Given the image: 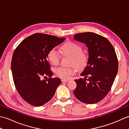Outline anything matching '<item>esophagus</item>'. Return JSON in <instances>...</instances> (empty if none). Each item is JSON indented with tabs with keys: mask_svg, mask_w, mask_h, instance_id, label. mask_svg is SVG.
<instances>
[{
	"mask_svg": "<svg viewBox=\"0 0 129 129\" xmlns=\"http://www.w3.org/2000/svg\"><path fill=\"white\" fill-rule=\"evenodd\" d=\"M61 81L62 82V83H68V82H69V80H65V79H62V80H61Z\"/></svg>",
	"mask_w": 129,
	"mask_h": 129,
	"instance_id": "1",
	"label": "esophagus"
}]
</instances>
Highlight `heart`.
<instances>
[{
  "label": "heart",
  "instance_id": "1",
  "mask_svg": "<svg viewBox=\"0 0 129 129\" xmlns=\"http://www.w3.org/2000/svg\"><path fill=\"white\" fill-rule=\"evenodd\" d=\"M60 51L64 55L71 56V65H75L79 69L85 66L87 62V56L84 52L82 51V47L79 44L74 42H68L60 47ZM47 57L51 64L55 66L58 65L61 59V55L55 49L53 48L49 51ZM77 71L75 66L70 68L61 67L57 68L55 73L57 76L62 79H68L74 74Z\"/></svg>",
  "mask_w": 129,
  "mask_h": 129
}]
</instances>
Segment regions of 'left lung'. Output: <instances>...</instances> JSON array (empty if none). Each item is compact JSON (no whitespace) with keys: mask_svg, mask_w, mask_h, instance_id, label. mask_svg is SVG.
<instances>
[{"mask_svg":"<svg viewBox=\"0 0 129 129\" xmlns=\"http://www.w3.org/2000/svg\"><path fill=\"white\" fill-rule=\"evenodd\" d=\"M74 38L85 44L89 51L87 65L80 74L85 78L75 80L74 94L84 103H97L108 94L117 74L119 64L115 51L106 38L94 33H78Z\"/></svg>","mask_w":129,"mask_h":129,"instance_id":"left-lung-1","label":"left lung"}]
</instances>
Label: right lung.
I'll return each mask as SVG.
<instances>
[{
	"mask_svg": "<svg viewBox=\"0 0 129 129\" xmlns=\"http://www.w3.org/2000/svg\"><path fill=\"white\" fill-rule=\"evenodd\" d=\"M65 39L35 33L23 40L14 51L11 62L14 83L20 96L30 105L40 106L48 102L61 84L60 79L51 77L47 54ZM46 76L48 79H42Z\"/></svg>",
	"mask_w": 129,
	"mask_h": 129,
	"instance_id": "add662e5",
	"label": "right lung"
}]
</instances>
